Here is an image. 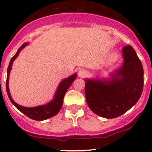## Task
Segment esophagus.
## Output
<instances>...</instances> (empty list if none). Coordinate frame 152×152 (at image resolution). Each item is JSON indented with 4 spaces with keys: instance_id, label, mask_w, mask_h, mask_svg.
Instances as JSON below:
<instances>
[{
    "instance_id": "obj_1",
    "label": "esophagus",
    "mask_w": 152,
    "mask_h": 152,
    "mask_svg": "<svg viewBox=\"0 0 152 152\" xmlns=\"http://www.w3.org/2000/svg\"><path fill=\"white\" fill-rule=\"evenodd\" d=\"M78 75H79V77L84 78L87 75V71L85 69H80L78 72Z\"/></svg>"
}]
</instances>
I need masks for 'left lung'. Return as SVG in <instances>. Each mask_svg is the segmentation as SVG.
Segmentation results:
<instances>
[{
	"instance_id": "1",
	"label": "left lung",
	"mask_w": 152,
	"mask_h": 152,
	"mask_svg": "<svg viewBox=\"0 0 152 152\" xmlns=\"http://www.w3.org/2000/svg\"><path fill=\"white\" fill-rule=\"evenodd\" d=\"M123 63L111 79H86L85 96L91 110L104 118L124 114L136 104L142 94L144 69L131 45L123 48Z\"/></svg>"
}]
</instances>
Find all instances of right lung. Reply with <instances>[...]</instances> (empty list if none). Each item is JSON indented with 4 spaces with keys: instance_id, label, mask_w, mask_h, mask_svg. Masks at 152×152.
Wrapping results in <instances>:
<instances>
[{
    "instance_id": "1",
    "label": "right lung",
    "mask_w": 152,
    "mask_h": 152,
    "mask_svg": "<svg viewBox=\"0 0 152 152\" xmlns=\"http://www.w3.org/2000/svg\"><path fill=\"white\" fill-rule=\"evenodd\" d=\"M29 43L25 42L19 48L18 51L16 52V54L13 56V58L11 59L9 65L7 69V79H6V91L8 96V98L11 100L12 104L17 108L20 112L24 113L25 115H26L28 118H31V119L34 120V121H42L44 120L50 118L56 115L59 111L61 110V107L63 106V98H64L65 94H66V91H67L68 88L70 87L73 81L76 79V73H74L72 76H69V77L66 78V79H63L60 84L58 85L57 90H56V93H55L54 98L53 100L48 103V104H45V105H39L37 107H23L18 104L13 100L12 97H11V94L9 91V88H8V79H9V75L11 72V67L14 61H15L16 58L19 56V53L21 52L23 48H24Z\"/></svg>"
}]
</instances>
